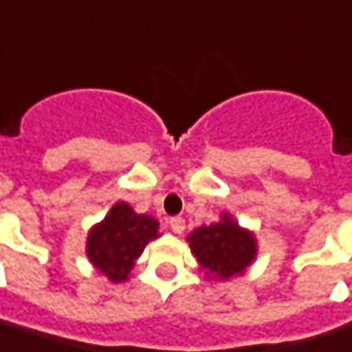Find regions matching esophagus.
I'll use <instances>...</instances> for the list:
<instances>
[{"label":"esophagus","mask_w":352,"mask_h":352,"mask_svg":"<svg viewBox=\"0 0 352 352\" xmlns=\"http://www.w3.org/2000/svg\"><path fill=\"white\" fill-rule=\"evenodd\" d=\"M169 227L175 234H181L184 230V219L183 217H171L169 219Z\"/></svg>","instance_id":"34e87169"}]
</instances>
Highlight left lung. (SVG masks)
Listing matches in <instances>:
<instances>
[{
	"label": "left lung",
	"instance_id": "8db88e82",
	"mask_svg": "<svg viewBox=\"0 0 352 352\" xmlns=\"http://www.w3.org/2000/svg\"><path fill=\"white\" fill-rule=\"evenodd\" d=\"M190 250L204 269L219 278H230L253 261L255 240L228 215L221 223L200 227L188 236Z\"/></svg>",
	"mask_w": 352,
	"mask_h": 352
}]
</instances>
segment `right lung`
Returning <instances> with one entry per match:
<instances>
[{
	"instance_id": "1",
	"label": "right lung",
	"mask_w": 352,
	"mask_h": 352,
	"mask_svg": "<svg viewBox=\"0 0 352 352\" xmlns=\"http://www.w3.org/2000/svg\"><path fill=\"white\" fill-rule=\"evenodd\" d=\"M158 236V221L139 215L125 201H118L104 221L91 228L87 255L112 282H122L131 272L144 245Z\"/></svg>"
}]
</instances>
